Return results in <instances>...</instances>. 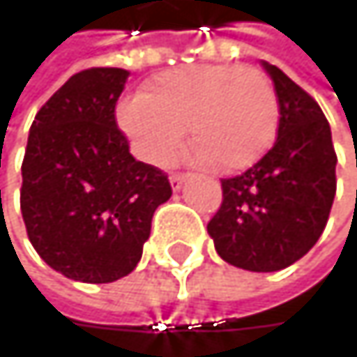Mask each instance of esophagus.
I'll use <instances>...</instances> for the list:
<instances>
[{"label":"esophagus","mask_w":357,"mask_h":357,"mask_svg":"<svg viewBox=\"0 0 357 357\" xmlns=\"http://www.w3.org/2000/svg\"><path fill=\"white\" fill-rule=\"evenodd\" d=\"M185 179H188V174H172V176H169V181H172V188H174V190H179L181 183H183Z\"/></svg>","instance_id":"esophagus-1"}]
</instances>
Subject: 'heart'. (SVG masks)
<instances>
[{
    "label": "heart",
    "instance_id": "obj_1",
    "mask_svg": "<svg viewBox=\"0 0 357 357\" xmlns=\"http://www.w3.org/2000/svg\"><path fill=\"white\" fill-rule=\"evenodd\" d=\"M117 117L155 165L172 163L188 128L198 161L231 174L254 165L273 146L279 99L256 68L183 66L157 74L140 97L119 105Z\"/></svg>",
    "mask_w": 357,
    "mask_h": 357
}]
</instances>
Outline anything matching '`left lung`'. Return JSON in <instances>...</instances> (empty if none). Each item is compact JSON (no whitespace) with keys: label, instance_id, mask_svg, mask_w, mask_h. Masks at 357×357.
<instances>
[{"label":"left lung","instance_id":"left-lung-1","mask_svg":"<svg viewBox=\"0 0 357 357\" xmlns=\"http://www.w3.org/2000/svg\"><path fill=\"white\" fill-rule=\"evenodd\" d=\"M279 99L273 149L242 176L221 179L206 229L217 254L254 273L281 271L312 248L337 192V155L319 103L277 66L262 63Z\"/></svg>","mask_w":357,"mask_h":357}]
</instances>
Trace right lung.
Instances as JSON below:
<instances>
[{"label":"right lung","instance_id":"1","mask_svg":"<svg viewBox=\"0 0 357 357\" xmlns=\"http://www.w3.org/2000/svg\"><path fill=\"white\" fill-rule=\"evenodd\" d=\"M130 72L89 68L38 109L22 161L20 211L36 254L82 283H111L136 268L172 183L136 161L115 105Z\"/></svg>","mask_w":357,"mask_h":357}]
</instances>
